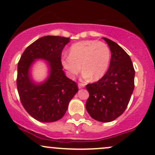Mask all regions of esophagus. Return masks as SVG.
Instances as JSON below:
<instances>
[{
    "instance_id": "esophagus-1",
    "label": "esophagus",
    "mask_w": 155,
    "mask_h": 155,
    "mask_svg": "<svg viewBox=\"0 0 155 155\" xmlns=\"http://www.w3.org/2000/svg\"><path fill=\"white\" fill-rule=\"evenodd\" d=\"M84 86H85V84H83V83H79V84H78V87H79V89H81V88L84 87Z\"/></svg>"
}]
</instances>
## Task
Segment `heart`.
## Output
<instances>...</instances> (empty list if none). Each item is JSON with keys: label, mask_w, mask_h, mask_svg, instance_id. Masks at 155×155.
<instances>
[{"label": "heart", "mask_w": 155, "mask_h": 155, "mask_svg": "<svg viewBox=\"0 0 155 155\" xmlns=\"http://www.w3.org/2000/svg\"><path fill=\"white\" fill-rule=\"evenodd\" d=\"M110 61V50L107 45L97 40H84L74 44L70 48V55L61 58V64L71 79L82 68L84 79L93 77L96 81L106 74Z\"/></svg>", "instance_id": "1"}]
</instances>
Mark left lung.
<instances>
[{
  "label": "left lung",
  "instance_id": "left-lung-1",
  "mask_svg": "<svg viewBox=\"0 0 155 155\" xmlns=\"http://www.w3.org/2000/svg\"><path fill=\"white\" fill-rule=\"evenodd\" d=\"M111 51L108 71L100 80L87 84L89 98L86 109L89 115L100 122L118 118L127 107L135 84V69L130 56L116 42L103 37Z\"/></svg>",
  "mask_w": 155,
  "mask_h": 155
}]
</instances>
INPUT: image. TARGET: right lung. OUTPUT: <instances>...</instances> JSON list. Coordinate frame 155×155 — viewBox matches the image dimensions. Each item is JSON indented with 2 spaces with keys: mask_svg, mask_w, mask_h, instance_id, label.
<instances>
[{
  "mask_svg": "<svg viewBox=\"0 0 155 155\" xmlns=\"http://www.w3.org/2000/svg\"><path fill=\"white\" fill-rule=\"evenodd\" d=\"M69 42L64 37H42L25 48L18 62L17 87L20 101L27 113L40 122L62 118L79 91L76 83L65 76L61 64L62 49ZM37 59L47 61L49 67V76L40 83L30 75V68Z\"/></svg>",
  "mask_w": 155,
  "mask_h": 155,
  "instance_id": "right-lung-1",
  "label": "right lung"
}]
</instances>
